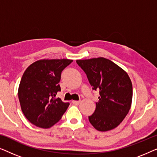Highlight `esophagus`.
<instances>
[{
	"instance_id": "obj_1",
	"label": "esophagus",
	"mask_w": 157,
	"mask_h": 157,
	"mask_svg": "<svg viewBox=\"0 0 157 157\" xmlns=\"http://www.w3.org/2000/svg\"><path fill=\"white\" fill-rule=\"evenodd\" d=\"M72 103L75 105H78L80 104V101H72Z\"/></svg>"
}]
</instances>
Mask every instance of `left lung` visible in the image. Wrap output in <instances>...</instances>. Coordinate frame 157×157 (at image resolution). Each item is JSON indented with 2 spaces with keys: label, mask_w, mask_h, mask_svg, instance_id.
<instances>
[{
  "label": "left lung",
  "mask_w": 157,
  "mask_h": 157,
  "mask_svg": "<svg viewBox=\"0 0 157 157\" xmlns=\"http://www.w3.org/2000/svg\"><path fill=\"white\" fill-rule=\"evenodd\" d=\"M86 74L94 90L99 91L96 110L89 120L100 132L117 127L132 106L133 89L127 73L110 60L103 57L76 60Z\"/></svg>",
  "instance_id": "8db88e82"
}]
</instances>
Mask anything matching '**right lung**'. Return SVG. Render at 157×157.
I'll use <instances>...</instances> for the list:
<instances>
[{"label":"right lung","instance_id":"right-lung-1","mask_svg":"<svg viewBox=\"0 0 157 157\" xmlns=\"http://www.w3.org/2000/svg\"><path fill=\"white\" fill-rule=\"evenodd\" d=\"M70 59H41L26 68L18 87L21 108L25 118L38 127L48 128L56 124L69 103L56 98L62 71Z\"/></svg>","mask_w":157,"mask_h":157}]
</instances>
